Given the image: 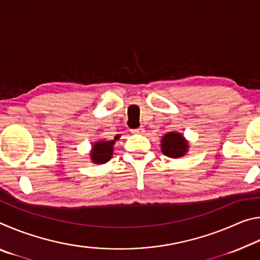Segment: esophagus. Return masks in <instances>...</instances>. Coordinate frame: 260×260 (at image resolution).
Segmentation results:
<instances>
[{"mask_svg": "<svg viewBox=\"0 0 260 260\" xmlns=\"http://www.w3.org/2000/svg\"><path fill=\"white\" fill-rule=\"evenodd\" d=\"M144 128L143 127H139V128H135V129H132V133L133 134H144Z\"/></svg>", "mask_w": 260, "mask_h": 260, "instance_id": "obj_1", "label": "esophagus"}]
</instances>
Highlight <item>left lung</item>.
Segmentation results:
<instances>
[{
    "mask_svg": "<svg viewBox=\"0 0 260 260\" xmlns=\"http://www.w3.org/2000/svg\"><path fill=\"white\" fill-rule=\"evenodd\" d=\"M160 147L165 156L170 158H179L186 155L189 144L181 133L170 132L162 136Z\"/></svg>",
    "mask_w": 260,
    "mask_h": 260,
    "instance_id": "1",
    "label": "left lung"
}]
</instances>
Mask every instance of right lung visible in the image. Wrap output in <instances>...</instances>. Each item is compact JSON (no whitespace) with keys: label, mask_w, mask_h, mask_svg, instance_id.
<instances>
[{"label":"right lung","mask_w":260,"mask_h":260,"mask_svg":"<svg viewBox=\"0 0 260 260\" xmlns=\"http://www.w3.org/2000/svg\"><path fill=\"white\" fill-rule=\"evenodd\" d=\"M119 139V135H117L114 140H100L93 144L90 151V159L95 164H105L112 157L113 144Z\"/></svg>","instance_id":"right-lung-1"}]
</instances>
